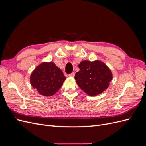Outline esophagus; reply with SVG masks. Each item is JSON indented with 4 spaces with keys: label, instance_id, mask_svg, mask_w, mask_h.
Listing matches in <instances>:
<instances>
[{
    "label": "esophagus",
    "instance_id": "obj_1",
    "mask_svg": "<svg viewBox=\"0 0 146 146\" xmlns=\"http://www.w3.org/2000/svg\"><path fill=\"white\" fill-rule=\"evenodd\" d=\"M69 76H70V77H74L75 76V73H74V72H72L71 74H69Z\"/></svg>",
    "mask_w": 146,
    "mask_h": 146
}]
</instances>
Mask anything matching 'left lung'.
I'll return each mask as SVG.
<instances>
[{"label":"left lung","instance_id":"1","mask_svg":"<svg viewBox=\"0 0 146 146\" xmlns=\"http://www.w3.org/2000/svg\"><path fill=\"white\" fill-rule=\"evenodd\" d=\"M78 67L80 70L76 72L75 79L78 86L88 95L97 96L107 90L113 75L105 63L99 60H85Z\"/></svg>","mask_w":146,"mask_h":146}]
</instances>
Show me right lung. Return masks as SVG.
<instances>
[{
    "label": "right lung",
    "instance_id": "add662e5",
    "mask_svg": "<svg viewBox=\"0 0 146 146\" xmlns=\"http://www.w3.org/2000/svg\"><path fill=\"white\" fill-rule=\"evenodd\" d=\"M66 77L54 63L43 62L38 65L30 77V83L42 96H52L63 85Z\"/></svg>",
    "mask_w": 146,
    "mask_h": 146
}]
</instances>
